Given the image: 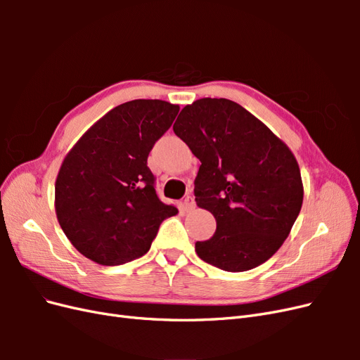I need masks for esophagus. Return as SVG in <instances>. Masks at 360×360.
I'll return each mask as SVG.
<instances>
[{"mask_svg": "<svg viewBox=\"0 0 360 360\" xmlns=\"http://www.w3.org/2000/svg\"><path fill=\"white\" fill-rule=\"evenodd\" d=\"M183 207H184V210H192L193 207H195V201H193V197L192 195H188L186 198H184V201H183Z\"/></svg>", "mask_w": 360, "mask_h": 360, "instance_id": "1", "label": "esophagus"}]
</instances>
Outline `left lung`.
I'll return each mask as SVG.
<instances>
[{
    "mask_svg": "<svg viewBox=\"0 0 360 360\" xmlns=\"http://www.w3.org/2000/svg\"><path fill=\"white\" fill-rule=\"evenodd\" d=\"M172 129L201 162L195 201L216 219L210 240L195 243L198 257L226 271L266 263L302 209L303 183L292 151L228 99L204 97L186 105Z\"/></svg>",
    "mask_w": 360,
    "mask_h": 360,
    "instance_id": "1",
    "label": "left lung"
}]
</instances>
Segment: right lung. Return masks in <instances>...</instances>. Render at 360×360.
I'll list each match as a JSON object with an SVG mask.
<instances>
[{
    "mask_svg": "<svg viewBox=\"0 0 360 360\" xmlns=\"http://www.w3.org/2000/svg\"><path fill=\"white\" fill-rule=\"evenodd\" d=\"M180 106L138 99L115 106L64 156L56 180V213L79 252L102 266L144 255L163 219L177 214L155 191L147 158Z\"/></svg>",
    "mask_w": 360,
    "mask_h": 360,
    "instance_id": "obj_1",
    "label": "right lung"
}]
</instances>
